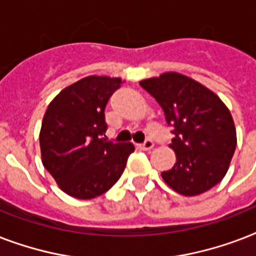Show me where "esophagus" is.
<instances>
[{
    "instance_id": "1",
    "label": "esophagus",
    "mask_w": 256,
    "mask_h": 256,
    "mask_svg": "<svg viewBox=\"0 0 256 256\" xmlns=\"http://www.w3.org/2000/svg\"><path fill=\"white\" fill-rule=\"evenodd\" d=\"M140 148H144V150H152V148H154V142H152V140H148H148H144V144H140Z\"/></svg>"
}]
</instances>
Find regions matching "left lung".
I'll list each match as a JSON object with an SVG mask.
<instances>
[{
    "mask_svg": "<svg viewBox=\"0 0 256 256\" xmlns=\"http://www.w3.org/2000/svg\"><path fill=\"white\" fill-rule=\"evenodd\" d=\"M164 108L174 138L176 164L162 178L176 192L194 196L210 190L226 175L236 148L230 110L216 94L179 73L140 81Z\"/></svg>",
    "mask_w": 256,
    "mask_h": 256,
    "instance_id": "obj_1",
    "label": "left lung"
}]
</instances>
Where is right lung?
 <instances>
[{
	"instance_id": "obj_1",
	"label": "right lung",
	"mask_w": 256,
	"mask_h": 256,
	"mask_svg": "<svg viewBox=\"0 0 256 256\" xmlns=\"http://www.w3.org/2000/svg\"><path fill=\"white\" fill-rule=\"evenodd\" d=\"M120 78L86 77L64 88L48 106L41 132L42 164L62 191L92 199L112 188L134 146L106 140L104 108Z\"/></svg>"
}]
</instances>
